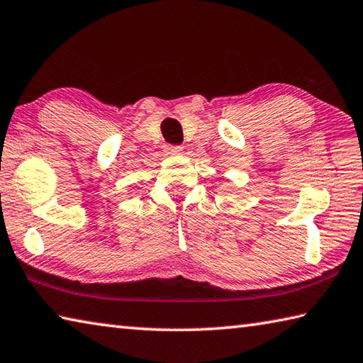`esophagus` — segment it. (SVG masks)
Wrapping results in <instances>:
<instances>
[{"instance_id":"obj_1","label":"esophagus","mask_w":363,"mask_h":363,"mask_svg":"<svg viewBox=\"0 0 363 363\" xmlns=\"http://www.w3.org/2000/svg\"><path fill=\"white\" fill-rule=\"evenodd\" d=\"M167 154L168 155H179V154H182V147H179V146H167Z\"/></svg>"}]
</instances>
